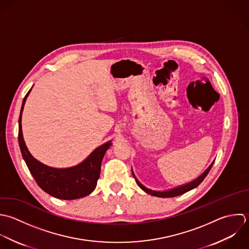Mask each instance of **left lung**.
Returning a JSON list of instances; mask_svg holds the SVG:
<instances>
[{"mask_svg": "<svg viewBox=\"0 0 249 249\" xmlns=\"http://www.w3.org/2000/svg\"><path fill=\"white\" fill-rule=\"evenodd\" d=\"M213 165V164H212V165L209 167V169H208L201 177H199L196 180H194V181H192V182H190V183H188V184H185V185H183V186H180V187H178V188L169 190V191H163V192H160V191H153V190H150V189L144 187L141 182H139V180L136 178V177H135L134 175H133V176H134V178H135L136 182L138 183V185H139L143 191H145L147 194H150V195L156 196V197H160V198H172V197H177V196H179V195H181V194H184V193L190 191L191 189L197 187V186L206 178V177H207L208 174L210 173V171H211Z\"/></svg>", "mask_w": 249, "mask_h": 249, "instance_id": "obj_1", "label": "left lung"}]
</instances>
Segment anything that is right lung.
Segmentation results:
<instances>
[{"instance_id":"1","label":"right lung","mask_w":249,"mask_h":249,"mask_svg":"<svg viewBox=\"0 0 249 249\" xmlns=\"http://www.w3.org/2000/svg\"><path fill=\"white\" fill-rule=\"evenodd\" d=\"M29 92L24 97L18 128V142L23 159L37 185L47 194L62 200H75L89 195L95 189L101 173V164L110 142L95 149L90 156L79 165L68 169L47 167L36 160L28 151L21 129V114Z\"/></svg>"}]
</instances>
